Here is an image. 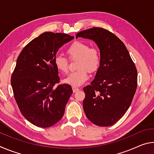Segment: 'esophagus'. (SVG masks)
Returning <instances> with one entry per match:
<instances>
[{
	"label": "esophagus",
	"mask_w": 154,
	"mask_h": 154,
	"mask_svg": "<svg viewBox=\"0 0 154 154\" xmlns=\"http://www.w3.org/2000/svg\"><path fill=\"white\" fill-rule=\"evenodd\" d=\"M78 90H79V88H75V87H72V91H73V92H77Z\"/></svg>",
	"instance_id": "34e87169"
}]
</instances>
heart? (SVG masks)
Wrapping results in <instances>:
<instances>
[{
	"label": "heart",
	"mask_w": 154,
	"mask_h": 154,
	"mask_svg": "<svg viewBox=\"0 0 154 154\" xmlns=\"http://www.w3.org/2000/svg\"><path fill=\"white\" fill-rule=\"evenodd\" d=\"M66 51L71 60L78 59L77 68L79 70L69 73L63 82L72 87L80 86L88 80V72L94 73L100 68L102 61L100 50L96 47H90L88 43L77 41L72 43ZM54 64L58 71L67 72L69 62L63 56H56Z\"/></svg>",
	"instance_id": "b5f03b06"
}]
</instances>
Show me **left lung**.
I'll list each match as a JSON object with an SVG mask.
<instances>
[{
    "label": "left lung",
    "mask_w": 154,
    "mask_h": 154,
    "mask_svg": "<svg viewBox=\"0 0 154 154\" xmlns=\"http://www.w3.org/2000/svg\"><path fill=\"white\" fill-rule=\"evenodd\" d=\"M78 37L94 41L102 58L94 79L83 88V110L96 126H112L131 105L137 88V68L124 43L110 31L94 27L78 32Z\"/></svg>",
    "instance_id": "1"
}]
</instances>
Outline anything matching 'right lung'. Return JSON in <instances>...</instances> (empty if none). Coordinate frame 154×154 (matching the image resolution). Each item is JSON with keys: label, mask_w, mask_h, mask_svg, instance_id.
<instances>
[{"label": "right lung", "mask_w": 154, "mask_h": 154, "mask_svg": "<svg viewBox=\"0 0 154 154\" xmlns=\"http://www.w3.org/2000/svg\"><path fill=\"white\" fill-rule=\"evenodd\" d=\"M74 36L46 32L26 45L18 56L11 75L14 98L24 118L41 128L53 126L63 117L72 90L58 85V71L54 64L60 48Z\"/></svg>", "instance_id": "1"}]
</instances>
